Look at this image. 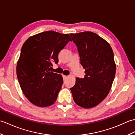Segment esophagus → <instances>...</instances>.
<instances>
[{"instance_id": "34e87169", "label": "esophagus", "mask_w": 135, "mask_h": 135, "mask_svg": "<svg viewBox=\"0 0 135 135\" xmlns=\"http://www.w3.org/2000/svg\"><path fill=\"white\" fill-rule=\"evenodd\" d=\"M62 77H63V78H64V79H65V78H67L68 76H66V75H62Z\"/></svg>"}]
</instances>
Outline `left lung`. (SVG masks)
Returning a JSON list of instances; mask_svg holds the SVG:
<instances>
[{
  "instance_id": "obj_1",
  "label": "left lung",
  "mask_w": 135,
  "mask_h": 135,
  "mask_svg": "<svg viewBox=\"0 0 135 135\" xmlns=\"http://www.w3.org/2000/svg\"><path fill=\"white\" fill-rule=\"evenodd\" d=\"M85 69L84 78H76L70 89L74 102L84 108L100 104L108 94L115 75L114 53L108 43L96 33L86 31L70 33Z\"/></svg>"
}]
</instances>
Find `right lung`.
<instances>
[{"instance_id":"1","label":"right lung","mask_w":135,"mask_h":135,"mask_svg":"<svg viewBox=\"0 0 135 135\" xmlns=\"http://www.w3.org/2000/svg\"><path fill=\"white\" fill-rule=\"evenodd\" d=\"M69 41V34L53 31L30 36L24 42L17 64V76L25 96L41 107L54 104L63 84L61 75L50 71L51 62Z\"/></svg>"}]
</instances>
